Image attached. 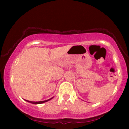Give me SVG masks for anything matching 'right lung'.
I'll return each mask as SVG.
<instances>
[{
    "instance_id": "obj_1",
    "label": "right lung",
    "mask_w": 129,
    "mask_h": 129,
    "mask_svg": "<svg viewBox=\"0 0 129 129\" xmlns=\"http://www.w3.org/2000/svg\"><path fill=\"white\" fill-rule=\"evenodd\" d=\"M51 99H52V98H51ZM51 99H49V100H45V101H41V102H31V101H29V100H26V101L29 102V103H33V104H41V103H45V102L49 101V100H50Z\"/></svg>"
}]
</instances>
